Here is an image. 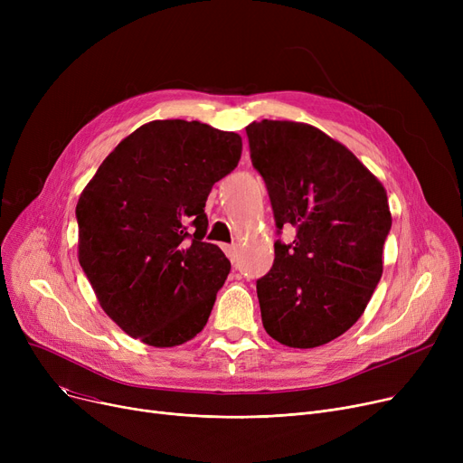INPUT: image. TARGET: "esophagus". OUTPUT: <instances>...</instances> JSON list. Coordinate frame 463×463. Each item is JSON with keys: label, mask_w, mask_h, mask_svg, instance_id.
Returning a JSON list of instances; mask_svg holds the SVG:
<instances>
[{"label": "esophagus", "mask_w": 463, "mask_h": 463, "mask_svg": "<svg viewBox=\"0 0 463 463\" xmlns=\"http://www.w3.org/2000/svg\"><path fill=\"white\" fill-rule=\"evenodd\" d=\"M223 250H225L227 257H229L232 262L238 259V248H236L234 244H231V246H223Z\"/></svg>", "instance_id": "esophagus-1"}]
</instances>
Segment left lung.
Instances as JSON below:
<instances>
[{
	"label": "left lung",
	"instance_id": "1",
	"mask_svg": "<svg viewBox=\"0 0 463 463\" xmlns=\"http://www.w3.org/2000/svg\"><path fill=\"white\" fill-rule=\"evenodd\" d=\"M250 156L262 176L276 232L270 272L257 279L262 326L276 342L311 349L347 332L383 276L392 217L386 191L344 144L297 121H253Z\"/></svg>",
	"mask_w": 463,
	"mask_h": 463
}]
</instances>
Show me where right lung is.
Segmentation results:
<instances>
[{"label": "right lung", "instance_id": "right-lung-1", "mask_svg": "<svg viewBox=\"0 0 463 463\" xmlns=\"http://www.w3.org/2000/svg\"><path fill=\"white\" fill-rule=\"evenodd\" d=\"M240 154L236 133L156 119L121 140L82 191L79 260L131 337L175 347L204 328L231 272L225 253L204 241V206Z\"/></svg>", "mask_w": 463, "mask_h": 463}]
</instances>
